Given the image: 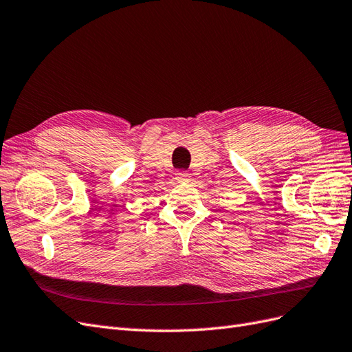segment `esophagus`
<instances>
[{
    "mask_svg": "<svg viewBox=\"0 0 352 352\" xmlns=\"http://www.w3.org/2000/svg\"><path fill=\"white\" fill-rule=\"evenodd\" d=\"M175 179L177 180V182H188V180L190 179V176H189V173H186V172H177V173L175 175Z\"/></svg>",
    "mask_w": 352,
    "mask_h": 352,
    "instance_id": "esophagus-1",
    "label": "esophagus"
}]
</instances>
